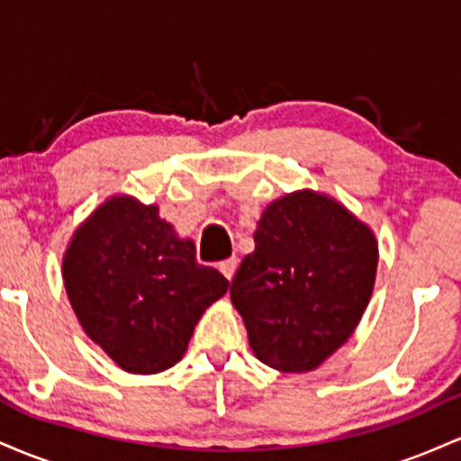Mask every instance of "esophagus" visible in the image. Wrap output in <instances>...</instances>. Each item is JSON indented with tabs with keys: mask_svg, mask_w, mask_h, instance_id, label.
<instances>
[{
	"mask_svg": "<svg viewBox=\"0 0 461 461\" xmlns=\"http://www.w3.org/2000/svg\"><path fill=\"white\" fill-rule=\"evenodd\" d=\"M236 268H238V260H236V258H227V260H223V262L219 264V271L225 275V279L234 277Z\"/></svg>",
	"mask_w": 461,
	"mask_h": 461,
	"instance_id": "esophagus-1",
	"label": "esophagus"
}]
</instances>
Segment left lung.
<instances>
[{"mask_svg": "<svg viewBox=\"0 0 461 461\" xmlns=\"http://www.w3.org/2000/svg\"><path fill=\"white\" fill-rule=\"evenodd\" d=\"M253 240L230 290L253 356L282 373L319 368L366 310L377 238L340 201L305 188L271 201Z\"/></svg>", "mask_w": 461, "mask_h": 461, "instance_id": "1", "label": "left lung"}]
</instances>
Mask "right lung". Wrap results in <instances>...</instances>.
Masks as SVG:
<instances>
[{
	"instance_id": "add662e5",
	"label": "right lung",
	"mask_w": 461,
	"mask_h": 461,
	"mask_svg": "<svg viewBox=\"0 0 461 461\" xmlns=\"http://www.w3.org/2000/svg\"><path fill=\"white\" fill-rule=\"evenodd\" d=\"M62 279L86 336L134 375L176 366L201 314L230 288L158 205L130 194L105 199L73 231Z\"/></svg>"
}]
</instances>
